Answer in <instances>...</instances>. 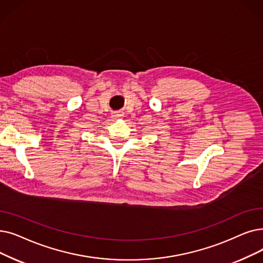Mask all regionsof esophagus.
<instances>
[{
  "label": "esophagus",
  "instance_id": "1",
  "mask_svg": "<svg viewBox=\"0 0 263 263\" xmlns=\"http://www.w3.org/2000/svg\"><path fill=\"white\" fill-rule=\"evenodd\" d=\"M123 116V114H122V111H120V110H117V111H115V112H112V118H120V117H122Z\"/></svg>",
  "mask_w": 263,
  "mask_h": 263
}]
</instances>
